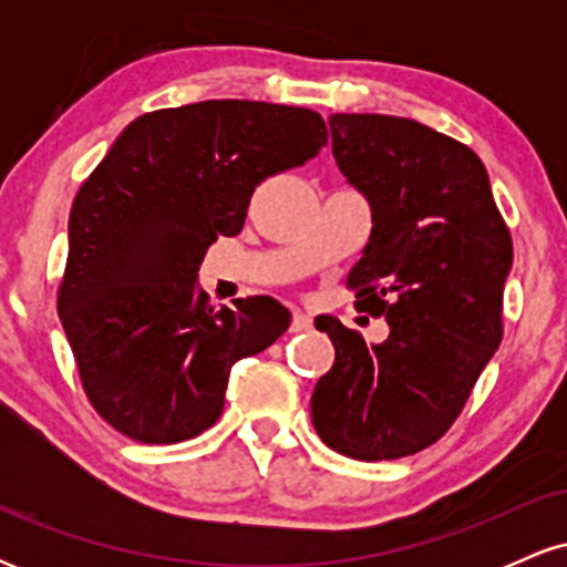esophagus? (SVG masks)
I'll return each instance as SVG.
<instances>
[{"mask_svg":"<svg viewBox=\"0 0 567 567\" xmlns=\"http://www.w3.org/2000/svg\"><path fill=\"white\" fill-rule=\"evenodd\" d=\"M292 333H303V330H309L311 328V317L306 315V311H301V309H296L292 311Z\"/></svg>","mask_w":567,"mask_h":567,"instance_id":"obj_1","label":"esophagus"}]
</instances>
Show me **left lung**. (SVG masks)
<instances>
[{"instance_id": "left-lung-1", "label": "left lung", "mask_w": 567, "mask_h": 567, "mask_svg": "<svg viewBox=\"0 0 567 567\" xmlns=\"http://www.w3.org/2000/svg\"><path fill=\"white\" fill-rule=\"evenodd\" d=\"M328 125L338 171L373 216L347 285L389 336L365 343L338 317L317 322L336 362L311 394V424L336 453L392 461L451 429L498 349L512 237L470 146L405 116Z\"/></svg>"}]
</instances>
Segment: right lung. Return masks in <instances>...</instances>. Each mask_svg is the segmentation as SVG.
I'll return each mask as SVG.
<instances>
[{
  "mask_svg": "<svg viewBox=\"0 0 567 567\" xmlns=\"http://www.w3.org/2000/svg\"><path fill=\"white\" fill-rule=\"evenodd\" d=\"M324 141L311 109L202 101L130 122L84 181L58 315L87 400L116 432L197 437L224 413L234 362L288 330L275 298L216 309L197 275L207 247L243 231L256 186Z\"/></svg>",
  "mask_w": 567,
  "mask_h": 567,
  "instance_id": "1",
  "label": "right lung"
}]
</instances>
